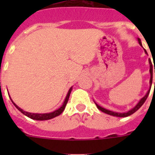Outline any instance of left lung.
<instances>
[{"label": "left lung", "instance_id": "8db88e82", "mask_svg": "<svg viewBox=\"0 0 155 155\" xmlns=\"http://www.w3.org/2000/svg\"><path fill=\"white\" fill-rule=\"evenodd\" d=\"M138 40V42H139V44L141 45L142 47V42H141V39L140 38H137ZM146 54H147V51L144 50ZM149 63H150V89L149 91L147 92V93L145 95V97H143L142 99L140 100V101L137 104V105L135 106L134 108H133L132 109H130V111H128L126 113H116V112H113V111H110V110H108V109H106V108H103V107H101L100 105H98L97 103H96V105L97 107L98 108V109H100L101 111H102L103 113H105L108 115H111V116H114V117H128V116H130L132 115L133 113H134L137 110H138L143 104L145 103L146 101V100L147 99V97L149 96V93H150V88H151V84H152V80H153V71H154V69H153V66H152V63H151V60L149 59ZM154 73H155V68H154ZM154 86H155V82H154Z\"/></svg>", "mask_w": 155, "mask_h": 155}]
</instances>
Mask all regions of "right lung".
Listing matches in <instances>:
<instances>
[{
    "mask_svg": "<svg viewBox=\"0 0 155 155\" xmlns=\"http://www.w3.org/2000/svg\"><path fill=\"white\" fill-rule=\"evenodd\" d=\"M71 90H72V87H71L69 91L68 92V95H67V97H66L65 100H64V102H63V105L61 106L60 108H58L57 110L54 111L52 113H28V112H25L23 109H21V108H19L16 104L13 103V101H12V102L13 103L14 106H15L16 108H18V110L20 111L21 113H23L24 115H25L28 117L31 118V119H34V120H50V119H52V118L55 117L57 116L60 115L61 113H63V110H64V108H65L66 105H67V104H68V99H69V97H70L71 92Z\"/></svg>",
    "mask_w": 155,
    "mask_h": 155,
    "instance_id": "1",
    "label": "right lung"
}]
</instances>
